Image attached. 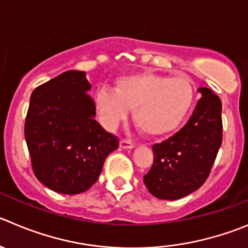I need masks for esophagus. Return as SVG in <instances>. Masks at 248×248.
Instances as JSON below:
<instances>
[{
    "mask_svg": "<svg viewBox=\"0 0 248 248\" xmlns=\"http://www.w3.org/2000/svg\"><path fill=\"white\" fill-rule=\"evenodd\" d=\"M136 143L131 140H126V138H122L120 140V147L124 148V149H132V148H135Z\"/></svg>",
    "mask_w": 248,
    "mask_h": 248,
    "instance_id": "obj_1",
    "label": "esophagus"
}]
</instances>
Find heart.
<instances>
[{
    "instance_id": "obj_1",
    "label": "heart",
    "mask_w": 248,
    "mask_h": 248,
    "mask_svg": "<svg viewBox=\"0 0 248 248\" xmlns=\"http://www.w3.org/2000/svg\"><path fill=\"white\" fill-rule=\"evenodd\" d=\"M193 101L191 80L150 72L120 77L115 90L100 89L95 95L96 108L106 127L119 126L132 108L136 124L149 137H163L175 131Z\"/></svg>"
}]
</instances>
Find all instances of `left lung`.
Segmentation results:
<instances>
[{
    "label": "left lung",
    "instance_id": "1",
    "mask_svg": "<svg viewBox=\"0 0 248 248\" xmlns=\"http://www.w3.org/2000/svg\"><path fill=\"white\" fill-rule=\"evenodd\" d=\"M187 124L161 143L152 145L154 161L144 175L150 193L160 200H179L200 188L209 176L223 142L221 101L208 88Z\"/></svg>",
    "mask_w": 248,
    "mask_h": 248
}]
</instances>
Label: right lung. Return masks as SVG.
Masks as SVG:
<instances>
[{
    "instance_id": "add662e5",
    "label": "right lung",
    "mask_w": 248,
    "mask_h": 248,
    "mask_svg": "<svg viewBox=\"0 0 248 248\" xmlns=\"http://www.w3.org/2000/svg\"><path fill=\"white\" fill-rule=\"evenodd\" d=\"M85 72L67 71L30 96L24 136L36 179L50 189L78 194L95 184L119 138L94 119Z\"/></svg>"
}]
</instances>
